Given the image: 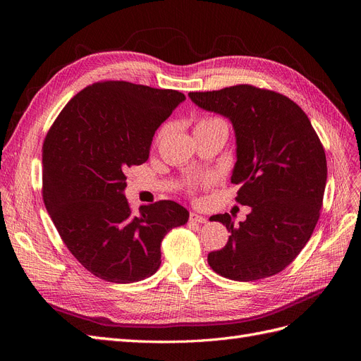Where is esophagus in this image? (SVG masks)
<instances>
[{"instance_id": "34e87169", "label": "esophagus", "mask_w": 361, "mask_h": 361, "mask_svg": "<svg viewBox=\"0 0 361 361\" xmlns=\"http://www.w3.org/2000/svg\"><path fill=\"white\" fill-rule=\"evenodd\" d=\"M190 221L195 223V224H202L206 223V218L200 214H195V212H190Z\"/></svg>"}]
</instances>
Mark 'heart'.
<instances>
[{
	"mask_svg": "<svg viewBox=\"0 0 361 361\" xmlns=\"http://www.w3.org/2000/svg\"><path fill=\"white\" fill-rule=\"evenodd\" d=\"M216 128H224L227 129V122L224 118L218 117V116H204V117H200L197 122H195V129L194 130H207V129H216ZM169 130V126L164 125L159 128V130L155 135V145H158L159 141L164 138V135L167 134ZM215 182V176L214 174H204V176H200V178H194L191 179L188 183H187V191L190 194H194L197 192L199 190L204 188V187H209V185H212Z\"/></svg>",
	"mask_w": 361,
	"mask_h": 361,
	"instance_id": "1",
	"label": "heart"
}]
</instances>
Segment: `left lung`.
I'll use <instances>...</instances> for the list:
<instances>
[{"mask_svg": "<svg viewBox=\"0 0 361 361\" xmlns=\"http://www.w3.org/2000/svg\"><path fill=\"white\" fill-rule=\"evenodd\" d=\"M190 97L233 123L235 200L251 207L239 226L228 214L211 216L231 236L221 250L207 255V264L236 281L276 276L300 255L319 220L326 182L321 140L301 106L274 90L238 84L191 92Z\"/></svg>", "mask_w": 361, "mask_h": 361, "instance_id": "1", "label": "left lung"}]
</instances>
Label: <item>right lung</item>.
Returning a JSON list of instances; mask_svg holds the SVG:
<instances>
[{"label": "right lung", "mask_w": 361, "mask_h": 361, "mask_svg": "<svg viewBox=\"0 0 361 361\" xmlns=\"http://www.w3.org/2000/svg\"><path fill=\"white\" fill-rule=\"evenodd\" d=\"M185 94L128 81L87 85L54 120L42 147V195L64 245L93 276L143 280L161 265V241L188 221L173 200L130 209L126 169L149 158L155 130Z\"/></svg>", "instance_id": "obj_1"}]
</instances>
